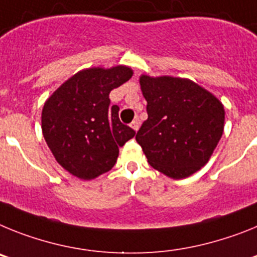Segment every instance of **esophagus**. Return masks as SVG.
Returning a JSON list of instances; mask_svg holds the SVG:
<instances>
[{
    "instance_id": "1",
    "label": "esophagus",
    "mask_w": 257,
    "mask_h": 257,
    "mask_svg": "<svg viewBox=\"0 0 257 257\" xmlns=\"http://www.w3.org/2000/svg\"><path fill=\"white\" fill-rule=\"evenodd\" d=\"M131 126H132V128H133V129H135L136 132H137L138 129H140V121H138L137 119L133 120V121L131 122Z\"/></svg>"
}]
</instances>
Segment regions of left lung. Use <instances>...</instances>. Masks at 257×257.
Wrapping results in <instances>:
<instances>
[{"mask_svg": "<svg viewBox=\"0 0 257 257\" xmlns=\"http://www.w3.org/2000/svg\"><path fill=\"white\" fill-rule=\"evenodd\" d=\"M147 117L136 141L156 171L176 180L199 171L224 132L225 111L217 98L178 77L140 79Z\"/></svg>", "mask_w": 257, "mask_h": 257, "instance_id": "8db88e82", "label": "left lung"}]
</instances>
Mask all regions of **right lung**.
<instances>
[{"instance_id": "obj_1", "label": "right lung", "mask_w": 257, "mask_h": 257, "mask_svg": "<svg viewBox=\"0 0 257 257\" xmlns=\"http://www.w3.org/2000/svg\"><path fill=\"white\" fill-rule=\"evenodd\" d=\"M125 66L89 68L73 75L53 93L42 108V135L57 162L82 180L115 166L119 147L136 132L119 119L110 91L128 81Z\"/></svg>"}]
</instances>
